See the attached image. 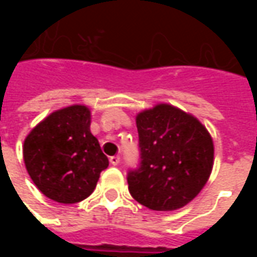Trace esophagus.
<instances>
[{
	"label": "esophagus",
	"mask_w": 257,
	"mask_h": 257,
	"mask_svg": "<svg viewBox=\"0 0 257 257\" xmlns=\"http://www.w3.org/2000/svg\"><path fill=\"white\" fill-rule=\"evenodd\" d=\"M110 164H111V165H114V167H115V165H118V164H119V157L118 156L110 157Z\"/></svg>",
	"instance_id": "esophagus-1"
}]
</instances>
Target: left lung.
Wrapping results in <instances>:
<instances>
[{"label": "left lung", "mask_w": 257, "mask_h": 257, "mask_svg": "<svg viewBox=\"0 0 257 257\" xmlns=\"http://www.w3.org/2000/svg\"><path fill=\"white\" fill-rule=\"evenodd\" d=\"M140 167L129 171V193L153 210H176L204 189L213 168V140L202 123L160 103L136 115Z\"/></svg>", "instance_id": "obj_1"}]
</instances>
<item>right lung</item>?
Wrapping results in <instances>:
<instances>
[{
  "label": "right lung",
  "mask_w": 257,
  "mask_h": 257,
  "mask_svg": "<svg viewBox=\"0 0 257 257\" xmlns=\"http://www.w3.org/2000/svg\"><path fill=\"white\" fill-rule=\"evenodd\" d=\"M23 160L37 189L60 204L88 198L108 167L90 132V110L84 104L51 112L31 129L23 145Z\"/></svg>",
  "instance_id": "add662e5"
}]
</instances>
